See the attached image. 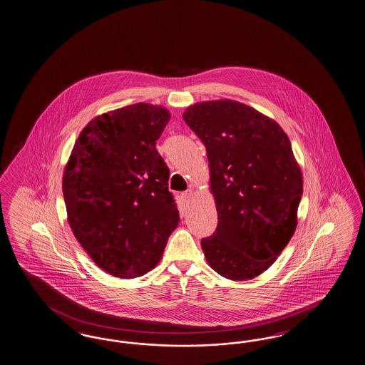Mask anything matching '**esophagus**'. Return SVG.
<instances>
[{
    "label": "esophagus",
    "instance_id": "1",
    "mask_svg": "<svg viewBox=\"0 0 365 365\" xmlns=\"http://www.w3.org/2000/svg\"><path fill=\"white\" fill-rule=\"evenodd\" d=\"M191 195H192V191H191V190H186V191L182 192V198H183L185 201H189L190 198H191Z\"/></svg>",
    "mask_w": 365,
    "mask_h": 365
}]
</instances>
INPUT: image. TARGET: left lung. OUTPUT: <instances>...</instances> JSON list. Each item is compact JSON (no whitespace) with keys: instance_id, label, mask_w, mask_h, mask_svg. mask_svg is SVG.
<instances>
[{"instance_id":"obj_1","label":"left lung","mask_w":365,"mask_h":365,"mask_svg":"<svg viewBox=\"0 0 365 365\" xmlns=\"http://www.w3.org/2000/svg\"><path fill=\"white\" fill-rule=\"evenodd\" d=\"M185 122L202 141L219 222L201 240L222 277L245 281L267 270L297 225L303 178L276 120L235 101L190 106Z\"/></svg>"}]
</instances>
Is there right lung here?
Masks as SVG:
<instances>
[{
    "label": "right lung",
    "mask_w": 365,
    "mask_h": 365,
    "mask_svg": "<svg viewBox=\"0 0 365 365\" xmlns=\"http://www.w3.org/2000/svg\"><path fill=\"white\" fill-rule=\"evenodd\" d=\"M137 103L92 119L65 167L62 191L76 239L101 269L144 276L161 259L179 212L156 141L170 120Z\"/></svg>",
    "instance_id": "1"
}]
</instances>
